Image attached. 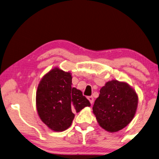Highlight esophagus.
Instances as JSON below:
<instances>
[{
	"label": "esophagus",
	"mask_w": 159,
	"mask_h": 159,
	"mask_svg": "<svg viewBox=\"0 0 159 159\" xmlns=\"http://www.w3.org/2000/svg\"><path fill=\"white\" fill-rule=\"evenodd\" d=\"M88 100L89 101V102H90L91 104H92V103H94V98H93V97H92V96L88 97Z\"/></svg>",
	"instance_id": "esophagus-1"
}]
</instances>
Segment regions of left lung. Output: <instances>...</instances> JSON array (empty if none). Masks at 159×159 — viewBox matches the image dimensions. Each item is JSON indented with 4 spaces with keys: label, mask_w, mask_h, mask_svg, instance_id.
<instances>
[{
    "label": "left lung",
    "mask_w": 159,
    "mask_h": 159,
    "mask_svg": "<svg viewBox=\"0 0 159 159\" xmlns=\"http://www.w3.org/2000/svg\"><path fill=\"white\" fill-rule=\"evenodd\" d=\"M138 98L127 83L112 80L101 88L92 110L100 126L116 132L131 122L136 112Z\"/></svg>",
    "instance_id": "8db88e82"
}]
</instances>
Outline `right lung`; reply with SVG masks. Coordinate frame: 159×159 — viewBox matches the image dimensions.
I'll return each instance as SVG.
<instances>
[{
    "label": "right lung",
    "mask_w": 159,
    "mask_h": 159,
    "mask_svg": "<svg viewBox=\"0 0 159 159\" xmlns=\"http://www.w3.org/2000/svg\"><path fill=\"white\" fill-rule=\"evenodd\" d=\"M71 80L70 72L55 68L42 78L37 87V112L42 122L54 131L67 129L75 112L90 106L82 92L71 87Z\"/></svg>",
    "instance_id": "add662e5"
}]
</instances>
